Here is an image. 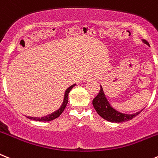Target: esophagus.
<instances>
[{"label":"esophagus","mask_w":158,"mask_h":158,"mask_svg":"<svg viewBox=\"0 0 158 158\" xmlns=\"http://www.w3.org/2000/svg\"><path fill=\"white\" fill-rule=\"evenodd\" d=\"M94 77H95L93 76V75H89V76L86 77L85 79H86V81H91V80H93Z\"/></svg>","instance_id":"obj_1"}]
</instances>
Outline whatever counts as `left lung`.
<instances>
[{"label": "left lung", "mask_w": 158, "mask_h": 158, "mask_svg": "<svg viewBox=\"0 0 158 158\" xmlns=\"http://www.w3.org/2000/svg\"><path fill=\"white\" fill-rule=\"evenodd\" d=\"M142 41L145 44L149 45L148 41H146L145 40H142ZM93 106H94V109L97 111V113L102 118H104V119L108 121L115 122V123H120V122L127 121L133 119V118H135L136 116L138 115L143 110H142L141 111L137 112V113L133 114H122L121 112L118 111L114 108L112 107L110 102H108V100L106 98V95H105V93H104L102 85H101L99 94L93 100Z\"/></svg>", "instance_id": "1"}]
</instances>
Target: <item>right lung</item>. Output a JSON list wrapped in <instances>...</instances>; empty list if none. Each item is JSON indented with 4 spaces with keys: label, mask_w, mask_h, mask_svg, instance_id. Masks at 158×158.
Segmentation results:
<instances>
[{
    "label": "right lung",
    "mask_w": 158,
    "mask_h": 158,
    "mask_svg": "<svg viewBox=\"0 0 158 158\" xmlns=\"http://www.w3.org/2000/svg\"><path fill=\"white\" fill-rule=\"evenodd\" d=\"M75 85H76V84L73 85L69 86V87L66 89L65 93H64V100H63L62 105H61V106H60V107L59 108L58 110H56V111L53 112V113H52L51 114L44 116V117H41V118H32V117H27V118L30 120H33V121H52V120L56 119V118H58L59 116L62 114L63 111H64V109H65L66 106H67V103H68V101H69V94L70 90L72 89Z\"/></svg>",
    "instance_id": "1"
}]
</instances>
